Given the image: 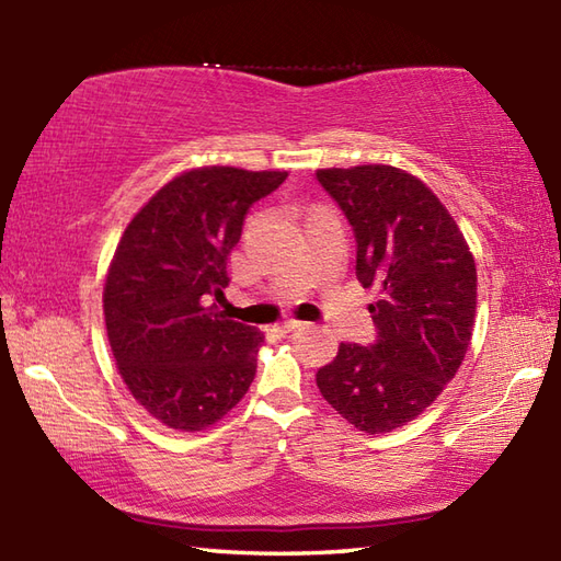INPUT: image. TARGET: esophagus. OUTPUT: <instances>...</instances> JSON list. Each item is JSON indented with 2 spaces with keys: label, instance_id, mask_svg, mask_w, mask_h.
<instances>
[{
  "label": "esophagus",
  "instance_id": "obj_1",
  "mask_svg": "<svg viewBox=\"0 0 561 561\" xmlns=\"http://www.w3.org/2000/svg\"><path fill=\"white\" fill-rule=\"evenodd\" d=\"M301 325H304L301 320H284L282 325H277V330L284 332V335H287V332H291V330H296V328H301Z\"/></svg>",
  "mask_w": 561,
  "mask_h": 561
}]
</instances>
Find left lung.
I'll return each mask as SVG.
<instances>
[{
  "instance_id": "8db88e82",
  "label": "left lung",
  "mask_w": 561,
  "mask_h": 561,
  "mask_svg": "<svg viewBox=\"0 0 561 561\" xmlns=\"http://www.w3.org/2000/svg\"><path fill=\"white\" fill-rule=\"evenodd\" d=\"M356 236V277L378 287L368 304L376 344H340L316 383L354 428L388 434L416 420L468 354L478 267L444 202L420 178L386 163L318 169Z\"/></svg>"
}]
</instances>
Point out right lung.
Returning <instances> with one entry per match:
<instances>
[{"instance_id": "add662e5", "label": "right lung", "mask_w": 561, "mask_h": 561, "mask_svg": "<svg viewBox=\"0 0 561 561\" xmlns=\"http://www.w3.org/2000/svg\"><path fill=\"white\" fill-rule=\"evenodd\" d=\"M287 175L236 165L183 171L121 236L105 272V330L127 390L163 426L202 432L253 383L265 335L209 299H224L248 207Z\"/></svg>"}]
</instances>
